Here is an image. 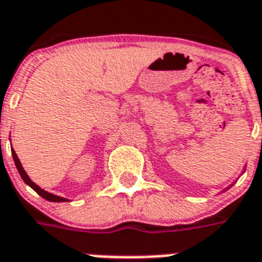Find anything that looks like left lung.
<instances>
[{"instance_id":"left-lung-1","label":"left lung","mask_w":262,"mask_h":262,"mask_svg":"<svg viewBox=\"0 0 262 262\" xmlns=\"http://www.w3.org/2000/svg\"><path fill=\"white\" fill-rule=\"evenodd\" d=\"M245 168H246V167H245ZM245 168H243V171H242V173H243V172H245ZM234 183H235V182H234ZM234 183H232V184H230V186H228V187H227V188H226V190H228V188H230V187H232V186H234ZM226 190H223V191H222V192H224V191H226Z\"/></svg>"}]
</instances>
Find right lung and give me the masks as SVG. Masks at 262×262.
<instances>
[{
    "label": "right lung",
    "instance_id": "add662e5",
    "mask_svg": "<svg viewBox=\"0 0 262 262\" xmlns=\"http://www.w3.org/2000/svg\"><path fill=\"white\" fill-rule=\"evenodd\" d=\"M11 149H12V157H13L15 165L16 168H17V171H19L20 176H21V179L24 180V183L28 184L34 191L38 192V194H39L42 198H45L46 201H50V202H66V201H70V200H67V198H64V196H60V195H56V194H52V192H48L46 190H43V188H40L38 184L34 183V182L30 179V176L27 175V172L24 171L23 165H21V163H20V160L19 157H17V154H16L15 149H13V147H11Z\"/></svg>",
    "mask_w": 262,
    "mask_h": 262
}]
</instances>
